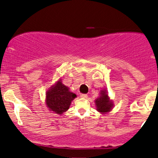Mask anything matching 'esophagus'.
<instances>
[{
  "label": "esophagus",
  "mask_w": 158,
  "mask_h": 158,
  "mask_svg": "<svg viewBox=\"0 0 158 158\" xmlns=\"http://www.w3.org/2000/svg\"><path fill=\"white\" fill-rule=\"evenodd\" d=\"M80 97H81V98H87V97H88V95H87V94H81V95H80Z\"/></svg>",
  "instance_id": "esophagus-1"
}]
</instances>
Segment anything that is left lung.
<instances>
[{
  "mask_svg": "<svg viewBox=\"0 0 158 158\" xmlns=\"http://www.w3.org/2000/svg\"><path fill=\"white\" fill-rule=\"evenodd\" d=\"M97 110L99 113L105 114L110 112L114 107L113 101L110 100L108 97V91L106 89H102L100 90L99 97L95 100Z\"/></svg>",
  "mask_w": 158,
  "mask_h": 158,
  "instance_id": "left-lung-1",
  "label": "left lung"
}]
</instances>
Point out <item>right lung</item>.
I'll return each instance as SVG.
<instances>
[{
    "label": "right lung",
    "instance_id": "add662e5",
    "mask_svg": "<svg viewBox=\"0 0 158 158\" xmlns=\"http://www.w3.org/2000/svg\"><path fill=\"white\" fill-rule=\"evenodd\" d=\"M69 89L68 87L62 84L61 79L49 88L46 93L45 102L52 113L61 115L69 109L71 102L77 97V95Z\"/></svg>",
    "mask_w": 158,
    "mask_h": 158
}]
</instances>
